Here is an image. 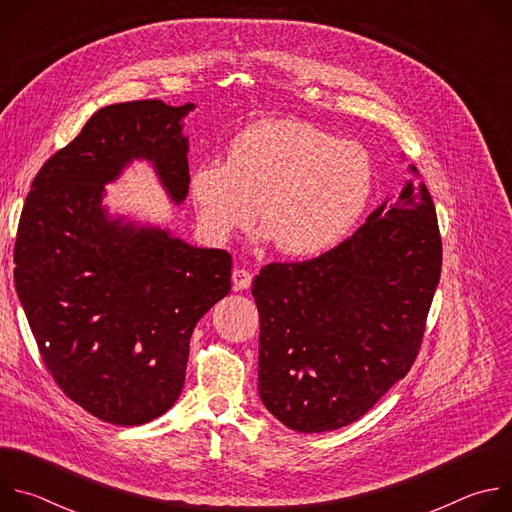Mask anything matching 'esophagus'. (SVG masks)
Returning <instances> with one entry per match:
<instances>
[{"mask_svg": "<svg viewBox=\"0 0 512 512\" xmlns=\"http://www.w3.org/2000/svg\"><path fill=\"white\" fill-rule=\"evenodd\" d=\"M251 283H253V273L249 269H245V267H235L233 269L235 289H247V287H251Z\"/></svg>", "mask_w": 512, "mask_h": 512, "instance_id": "obj_1", "label": "esophagus"}]
</instances>
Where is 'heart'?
<instances>
[{
  "label": "heart",
  "instance_id": "b5f03b06",
  "mask_svg": "<svg viewBox=\"0 0 512 512\" xmlns=\"http://www.w3.org/2000/svg\"><path fill=\"white\" fill-rule=\"evenodd\" d=\"M375 170L354 141L302 121H261L241 131L223 162L200 164L190 178L198 223L214 241L253 225L294 259L340 245L367 208Z\"/></svg>",
  "mask_w": 512,
  "mask_h": 512
}]
</instances>
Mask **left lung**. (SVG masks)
<instances>
[{
  "mask_svg": "<svg viewBox=\"0 0 512 512\" xmlns=\"http://www.w3.org/2000/svg\"><path fill=\"white\" fill-rule=\"evenodd\" d=\"M352 237L253 279L259 397L289 429L320 433L360 419L421 348L442 273V237L417 170Z\"/></svg>",
  "mask_w": 512,
  "mask_h": 512,
  "instance_id": "8db88e82",
  "label": "left lung"
}]
</instances>
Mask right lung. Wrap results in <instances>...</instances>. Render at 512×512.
Segmentation results:
<instances>
[{
    "label": "right lung",
    "mask_w": 512,
    "mask_h": 512,
    "mask_svg": "<svg viewBox=\"0 0 512 512\" xmlns=\"http://www.w3.org/2000/svg\"><path fill=\"white\" fill-rule=\"evenodd\" d=\"M194 105L129 101L99 109L36 174L16 247L18 298L62 393L113 425L166 413L186 379L198 320L231 291L233 259L168 231L111 218L105 184L131 160L154 164L174 202L188 194Z\"/></svg>",
    "instance_id": "add662e5"
}]
</instances>
